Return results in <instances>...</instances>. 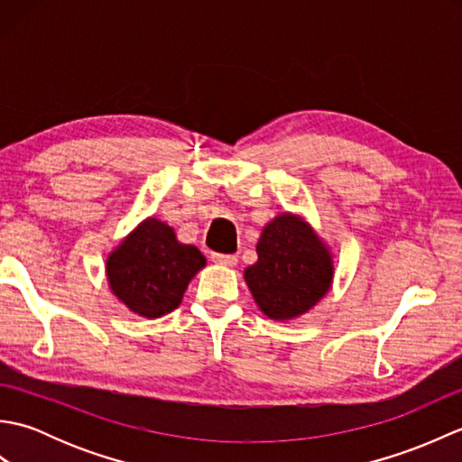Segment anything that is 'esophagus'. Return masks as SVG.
Segmentation results:
<instances>
[{"label": "esophagus", "mask_w": 462, "mask_h": 462, "mask_svg": "<svg viewBox=\"0 0 462 462\" xmlns=\"http://www.w3.org/2000/svg\"><path fill=\"white\" fill-rule=\"evenodd\" d=\"M212 260H214V263H218V266H226V268H234L238 263V258L234 256V254H212Z\"/></svg>", "instance_id": "obj_1"}]
</instances>
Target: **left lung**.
Listing matches in <instances>:
<instances>
[{"label": "left lung", "instance_id": "left-lung-1", "mask_svg": "<svg viewBox=\"0 0 462 462\" xmlns=\"http://www.w3.org/2000/svg\"><path fill=\"white\" fill-rule=\"evenodd\" d=\"M256 252L258 262L244 270V282L266 318L298 319L331 290V248L301 214L273 216L262 228Z\"/></svg>", "mask_w": 462, "mask_h": 462}]
</instances>
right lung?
Instances as JSON below:
<instances>
[{"label": "right lung", "mask_w": 462, "mask_h": 462, "mask_svg": "<svg viewBox=\"0 0 462 462\" xmlns=\"http://www.w3.org/2000/svg\"><path fill=\"white\" fill-rule=\"evenodd\" d=\"M204 266L199 248L182 244L172 226L149 216L109 252L105 273L111 293L126 310L154 319L180 306Z\"/></svg>", "instance_id": "add662e5"}]
</instances>
